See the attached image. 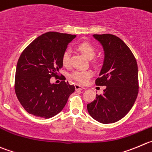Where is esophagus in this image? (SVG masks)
<instances>
[{"label":"esophagus","mask_w":152,"mask_h":152,"mask_svg":"<svg viewBox=\"0 0 152 152\" xmlns=\"http://www.w3.org/2000/svg\"><path fill=\"white\" fill-rule=\"evenodd\" d=\"M75 89H76V90H82V89H86L85 87H83V86H80V85H79V84H75Z\"/></svg>","instance_id":"esophagus-1"}]
</instances>
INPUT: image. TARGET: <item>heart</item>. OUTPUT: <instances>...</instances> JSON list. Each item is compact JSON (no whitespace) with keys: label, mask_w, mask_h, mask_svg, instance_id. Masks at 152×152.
Wrapping results in <instances>:
<instances>
[{"label":"heart","mask_w":152,"mask_h":152,"mask_svg":"<svg viewBox=\"0 0 152 152\" xmlns=\"http://www.w3.org/2000/svg\"><path fill=\"white\" fill-rule=\"evenodd\" d=\"M77 48L86 56L87 58L92 59L95 57L96 50L91 43L88 42H82L77 45ZM62 63L64 66H69L70 63V50L66 49L62 55ZM92 73L90 70H76L74 71L70 75L71 78L78 82L81 84H84L92 77Z\"/></svg>","instance_id":"1"}]
</instances>
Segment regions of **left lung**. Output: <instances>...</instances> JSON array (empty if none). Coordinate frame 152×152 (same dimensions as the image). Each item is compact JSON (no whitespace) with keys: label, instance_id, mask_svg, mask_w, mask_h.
Listing matches in <instances>:
<instances>
[{"label":"left lung","instance_id":"obj_1","mask_svg":"<svg viewBox=\"0 0 152 152\" xmlns=\"http://www.w3.org/2000/svg\"><path fill=\"white\" fill-rule=\"evenodd\" d=\"M104 50V61L97 86H105L103 95L87 104L89 115L103 124L120 120L132 108L139 92L137 60L126 44L112 34H94Z\"/></svg>","mask_w":152,"mask_h":152}]
</instances>
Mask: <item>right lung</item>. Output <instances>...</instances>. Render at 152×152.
I'll list each match as a JSON object with an SVG mask.
<instances>
[{
  "label": "right lung",
  "mask_w": 152,
  "mask_h": 152,
  "mask_svg": "<svg viewBox=\"0 0 152 152\" xmlns=\"http://www.w3.org/2000/svg\"><path fill=\"white\" fill-rule=\"evenodd\" d=\"M76 35L48 32L37 37L21 53L15 71V92L21 106L28 113L48 118L60 112L67 103L75 86L63 80L59 84L50 82L59 77L63 66L62 55Z\"/></svg>",
  "instance_id": "1"
}]
</instances>
